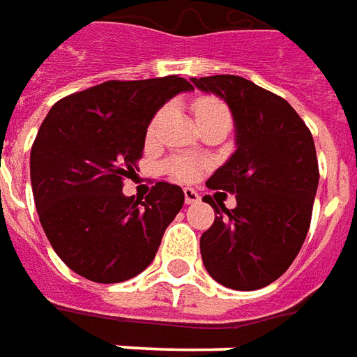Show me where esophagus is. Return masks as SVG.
<instances>
[{"label":"esophagus","instance_id":"obj_1","mask_svg":"<svg viewBox=\"0 0 357 357\" xmlns=\"http://www.w3.org/2000/svg\"><path fill=\"white\" fill-rule=\"evenodd\" d=\"M184 199H186V204H196V202H199L198 192L192 190V188H184Z\"/></svg>","mask_w":357,"mask_h":357}]
</instances>
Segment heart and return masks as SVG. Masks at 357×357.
<instances>
[{
  "label": "heart",
  "instance_id": "obj_1",
  "mask_svg": "<svg viewBox=\"0 0 357 357\" xmlns=\"http://www.w3.org/2000/svg\"><path fill=\"white\" fill-rule=\"evenodd\" d=\"M194 113H196V119L209 117V115H217V113H227V107L223 103L217 102L213 98H202L198 102L194 103ZM163 117V109L159 111L155 117L151 119L150 126H148V138H151L155 130H158L159 121ZM169 171L176 176V178H183V181H192L198 176V163L192 161V159H173L169 163Z\"/></svg>",
  "mask_w": 357,
  "mask_h": 357
}]
</instances>
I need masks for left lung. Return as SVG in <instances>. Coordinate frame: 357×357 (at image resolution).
Returning a JSON list of instances; mask_svg holds the SVG:
<instances>
[{
    "instance_id": "obj_1",
    "label": "left lung",
    "mask_w": 357,
    "mask_h": 357,
    "mask_svg": "<svg viewBox=\"0 0 357 357\" xmlns=\"http://www.w3.org/2000/svg\"><path fill=\"white\" fill-rule=\"evenodd\" d=\"M192 84L223 98L236 132V151L206 183L236 194V207L204 198L215 221L199 238L202 259L223 287L264 288L290 267L310 231L319 184L312 132L287 100L246 78L215 75Z\"/></svg>"
}]
</instances>
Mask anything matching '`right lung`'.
Wrapping results in <instances>:
<instances>
[{
  "mask_svg": "<svg viewBox=\"0 0 357 357\" xmlns=\"http://www.w3.org/2000/svg\"><path fill=\"white\" fill-rule=\"evenodd\" d=\"M194 86L171 75L107 80L53 105L30 151V181L45 236L69 269L93 282H123L153 261L183 209L181 186L155 183L144 202L123 178L144 153L148 125Z\"/></svg>",
  "mask_w": 357,
  "mask_h": 357,
  "instance_id": "obj_1",
  "label": "right lung"
}]
</instances>
